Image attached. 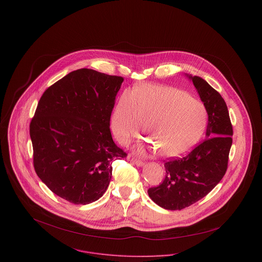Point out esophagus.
Masks as SVG:
<instances>
[{
  "instance_id": "esophagus-1",
  "label": "esophagus",
  "mask_w": 262,
  "mask_h": 262,
  "mask_svg": "<svg viewBox=\"0 0 262 262\" xmlns=\"http://www.w3.org/2000/svg\"><path fill=\"white\" fill-rule=\"evenodd\" d=\"M131 161H132L134 164H136L137 166H142V165H144V162L141 161V160H139V159H137V158H132Z\"/></svg>"
}]
</instances>
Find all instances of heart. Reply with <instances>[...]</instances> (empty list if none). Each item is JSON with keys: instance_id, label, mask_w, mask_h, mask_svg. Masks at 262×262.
I'll list each match as a JSON object with an SVG mask.
<instances>
[{"instance_id": "obj_1", "label": "heart", "mask_w": 262, "mask_h": 262, "mask_svg": "<svg viewBox=\"0 0 262 262\" xmlns=\"http://www.w3.org/2000/svg\"><path fill=\"white\" fill-rule=\"evenodd\" d=\"M146 122L150 149L164 157L183 154L195 144L207 122L204 105L177 88L142 84L125 91L112 115V129L117 139L127 144L142 131Z\"/></svg>"}]
</instances>
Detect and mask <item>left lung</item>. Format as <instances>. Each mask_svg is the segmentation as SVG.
Masks as SVG:
<instances>
[{
  "mask_svg": "<svg viewBox=\"0 0 262 262\" xmlns=\"http://www.w3.org/2000/svg\"><path fill=\"white\" fill-rule=\"evenodd\" d=\"M208 113L206 139L184 157L164 163L165 178L148 188L150 199L166 210H183L206 196L228 167L233 128L222 96L200 76L188 75Z\"/></svg>",
  "mask_w": 262,
  "mask_h": 262,
  "instance_id": "8db88e82",
  "label": "left lung"
}]
</instances>
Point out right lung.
<instances>
[{
  "instance_id": "add662e5",
  "label": "right lung",
  "mask_w": 262,
  "mask_h": 262,
  "mask_svg": "<svg viewBox=\"0 0 262 262\" xmlns=\"http://www.w3.org/2000/svg\"><path fill=\"white\" fill-rule=\"evenodd\" d=\"M124 78L80 69L50 85L30 123L39 179L75 205L99 200L112 178V162L127 156L113 141L110 119Z\"/></svg>"
}]
</instances>
